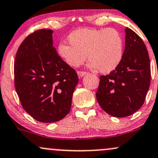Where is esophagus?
<instances>
[{
  "label": "esophagus",
  "mask_w": 158,
  "mask_h": 158,
  "mask_svg": "<svg viewBox=\"0 0 158 158\" xmlns=\"http://www.w3.org/2000/svg\"><path fill=\"white\" fill-rule=\"evenodd\" d=\"M77 74H78V76H79V77H82V76H84L85 75L87 74V73L85 72V71H78Z\"/></svg>",
  "instance_id": "34e87169"
}]
</instances>
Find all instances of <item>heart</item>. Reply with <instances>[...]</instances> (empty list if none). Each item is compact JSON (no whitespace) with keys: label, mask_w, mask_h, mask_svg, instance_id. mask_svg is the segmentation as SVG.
<instances>
[{"label":"heart","mask_w":158,"mask_h":158,"mask_svg":"<svg viewBox=\"0 0 158 158\" xmlns=\"http://www.w3.org/2000/svg\"><path fill=\"white\" fill-rule=\"evenodd\" d=\"M69 44L60 42L57 53L72 66H79L87 59L89 66L102 73H109L118 67L123 57L124 43L119 31L108 29H81L68 35Z\"/></svg>","instance_id":"1"}]
</instances>
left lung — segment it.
I'll list each match as a JSON object with an SVG mask.
<instances>
[{"mask_svg": "<svg viewBox=\"0 0 158 158\" xmlns=\"http://www.w3.org/2000/svg\"><path fill=\"white\" fill-rule=\"evenodd\" d=\"M125 51L118 67L100 76L96 98L106 113L116 117L132 115L142 107L151 82L148 52L142 39L126 29Z\"/></svg>", "mask_w": 158, "mask_h": 158, "instance_id": "1", "label": "left lung"}]
</instances>
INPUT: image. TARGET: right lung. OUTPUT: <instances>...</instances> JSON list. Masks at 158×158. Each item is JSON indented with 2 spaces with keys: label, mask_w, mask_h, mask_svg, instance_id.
Wrapping results in <instances>:
<instances>
[{
  "label": "right lung",
  "mask_w": 158,
  "mask_h": 158,
  "mask_svg": "<svg viewBox=\"0 0 158 158\" xmlns=\"http://www.w3.org/2000/svg\"><path fill=\"white\" fill-rule=\"evenodd\" d=\"M53 31L39 29L19 45L14 61V85L23 109L36 120L54 123L70 111L79 82L76 70L53 47Z\"/></svg>",
  "instance_id": "add662e5"
}]
</instances>
